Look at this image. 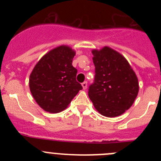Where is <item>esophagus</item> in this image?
Returning <instances> with one entry per match:
<instances>
[{"instance_id": "obj_1", "label": "esophagus", "mask_w": 161, "mask_h": 161, "mask_svg": "<svg viewBox=\"0 0 161 161\" xmlns=\"http://www.w3.org/2000/svg\"><path fill=\"white\" fill-rule=\"evenodd\" d=\"M82 88H83L84 90H86V89L87 88V82H82Z\"/></svg>"}]
</instances>
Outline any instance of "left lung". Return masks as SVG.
Masks as SVG:
<instances>
[{
  "label": "left lung",
  "instance_id": "obj_1",
  "mask_svg": "<svg viewBox=\"0 0 161 161\" xmlns=\"http://www.w3.org/2000/svg\"><path fill=\"white\" fill-rule=\"evenodd\" d=\"M92 53L95 76L89 86V97L102 115L119 116L130 108L138 95L136 73L122 55L108 47Z\"/></svg>",
  "mask_w": 161,
  "mask_h": 161
}]
</instances>
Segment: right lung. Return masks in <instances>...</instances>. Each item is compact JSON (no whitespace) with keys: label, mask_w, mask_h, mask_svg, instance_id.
Masks as SVG:
<instances>
[{"label":"right lung","mask_w":161,"mask_h":161,"mask_svg":"<svg viewBox=\"0 0 161 161\" xmlns=\"http://www.w3.org/2000/svg\"><path fill=\"white\" fill-rule=\"evenodd\" d=\"M75 52L67 46L50 50L36 64L30 77V89L40 108L50 113L65 109L82 89L72 66Z\"/></svg>","instance_id":"obj_1"}]
</instances>
